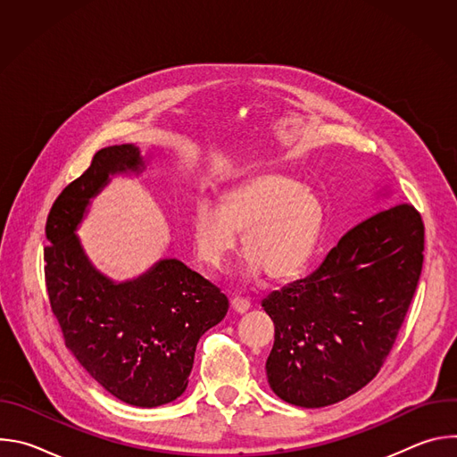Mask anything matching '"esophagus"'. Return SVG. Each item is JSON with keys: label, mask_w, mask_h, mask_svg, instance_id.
<instances>
[{"label": "esophagus", "mask_w": 457, "mask_h": 457, "mask_svg": "<svg viewBox=\"0 0 457 457\" xmlns=\"http://www.w3.org/2000/svg\"><path fill=\"white\" fill-rule=\"evenodd\" d=\"M231 307H233V311H235L237 314H244V312H247V311L251 309V303H249V300H244V298H240V296H235V298L231 300Z\"/></svg>", "instance_id": "obj_1"}]
</instances>
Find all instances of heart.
Wrapping results in <instances>:
<instances>
[{
	"instance_id": "1",
	"label": "heart",
	"mask_w": 457,
	"mask_h": 457,
	"mask_svg": "<svg viewBox=\"0 0 457 457\" xmlns=\"http://www.w3.org/2000/svg\"><path fill=\"white\" fill-rule=\"evenodd\" d=\"M323 212L316 195L286 173L249 175L222 193L220 208L197 204L191 217L193 247L203 262L222 270L237 251V233L249 258L245 275L262 271L273 280L296 275L321 231Z\"/></svg>"
}]
</instances>
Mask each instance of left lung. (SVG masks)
Segmentation results:
<instances>
[{
  "instance_id": "8db88e82",
  "label": "left lung",
  "mask_w": 457,
  "mask_h": 457,
  "mask_svg": "<svg viewBox=\"0 0 457 457\" xmlns=\"http://www.w3.org/2000/svg\"><path fill=\"white\" fill-rule=\"evenodd\" d=\"M423 249L420 212L390 204L351 228L312 275L271 293L262 307L275 323L266 361L273 393L318 409L363 388L398 338Z\"/></svg>"
}]
</instances>
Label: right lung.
Segmentation results:
<instances>
[{"label":"right lung","instance_id":"add662e5","mask_svg":"<svg viewBox=\"0 0 457 457\" xmlns=\"http://www.w3.org/2000/svg\"><path fill=\"white\" fill-rule=\"evenodd\" d=\"M143 166L134 145L99 150L52 204L43 256L48 300L64 345L117 400L152 409L184 393L199 338L226 316L229 302L175 258L122 284L88 262L74 231L90 199L108 175Z\"/></svg>","mask_w":457,"mask_h":457}]
</instances>
